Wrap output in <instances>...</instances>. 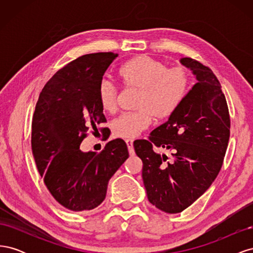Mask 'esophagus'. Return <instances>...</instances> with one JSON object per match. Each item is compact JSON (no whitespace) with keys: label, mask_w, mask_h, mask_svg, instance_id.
Wrapping results in <instances>:
<instances>
[{"label":"esophagus","mask_w":253,"mask_h":253,"mask_svg":"<svg viewBox=\"0 0 253 253\" xmlns=\"http://www.w3.org/2000/svg\"><path fill=\"white\" fill-rule=\"evenodd\" d=\"M126 143L127 145V150H128L129 155H134L135 151H134V147H133V140L132 139H126Z\"/></svg>","instance_id":"34e87169"}]
</instances>
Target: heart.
<instances>
[{"label":"heart","instance_id":"obj_1","mask_svg":"<svg viewBox=\"0 0 253 253\" xmlns=\"http://www.w3.org/2000/svg\"><path fill=\"white\" fill-rule=\"evenodd\" d=\"M117 78L124 87L138 88L134 112L115 118L112 129L115 136L131 139L148 128L154 120L171 117L188 95L191 85L190 72L186 66L168 68L160 61L138 56L126 61L117 71ZM117 89L114 84L102 80L97 89L100 108L108 113L116 109Z\"/></svg>","mask_w":253,"mask_h":253}]
</instances>
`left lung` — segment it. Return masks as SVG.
Listing matches in <instances>:
<instances>
[{"label": "left lung", "instance_id": "obj_1", "mask_svg": "<svg viewBox=\"0 0 253 253\" xmlns=\"http://www.w3.org/2000/svg\"><path fill=\"white\" fill-rule=\"evenodd\" d=\"M181 64L197 83L178 110L153 129L149 140L134 142L142 160L149 202L167 213H179L201 197L216 178L230 137V115L220 83L208 66L192 58ZM157 148L171 152L160 155Z\"/></svg>", "mask_w": 253, "mask_h": 253}]
</instances>
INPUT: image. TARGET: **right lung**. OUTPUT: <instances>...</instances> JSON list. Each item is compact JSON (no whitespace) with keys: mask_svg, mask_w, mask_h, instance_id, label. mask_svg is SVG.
Here are the masks:
<instances>
[{"mask_svg":"<svg viewBox=\"0 0 253 253\" xmlns=\"http://www.w3.org/2000/svg\"><path fill=\"white\" fill-rule=\"evenodd\" d=\"M116 57L96 52L72 61L45 84L36 104L32 150L38 171L52 197L71 211L100 205L109 180L128 157L120 138L99 153L80 150L87 132H98L96 126L106 122L97 89ZM99 129L102 133L104 127Z\"/></svg>","mask_w":253,"mask_h":253,"instance_id":"right-lung-1","label":"right lung"}]
</instances>
